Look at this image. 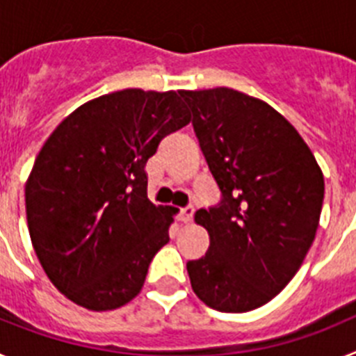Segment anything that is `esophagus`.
Listing matches in <instances>:
<instances>
[{"label":"esophagus","instance_id":"esophagus-1","mask_svg":"<svg viewBox=\"0 0 356 356\" xmlns=\"http://www.w3.org/2000/svg\"><path fill=\"white\" fill-rule=\"evenodd\" d=\"M194 212H196V209H194L193 205H187V207H184V209H180V221L181 222H191V221H193Z\"/></svg>","mask_w":356,"mask_h":356}]
</instances>
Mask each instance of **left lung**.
<instances>
[{"label": "left lung", "instance_id": "8db88e82", "mask_svg": "<svg viewBox=\"0 0 356 356\" xmlns=\"http://www.w3.org/2000/svg\"><path fill=\"white\" fill-rule=\"evenodd\" d=\"M213 180L216 207L194 216L210 248L188 260L196 296L219 312H250L284 291L319 226L325 178L312 151L273 106L228 87L181 90Z\"/></svg>", "mask_w": 356, "mask_h": 356}]
</instances>
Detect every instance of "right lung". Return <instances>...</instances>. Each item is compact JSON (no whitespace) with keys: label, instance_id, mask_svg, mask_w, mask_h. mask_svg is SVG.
I'll return each mask as SVG.
<instances>
[{"label":"right lung","instance_id":"obj_1","mask_svg":"<svg viewBox=\"0 0 356 356\" xmlns=\"http://www.w3.org/2000/svg\"><path fill=\"white\" fill-rule=\"evenodd\" d=\"M188 121L180 92L124 89L78 106L44 143L24 188L28 229L72 303L103 312L140 292L175 213L147 200L144 168Z\"/></svg>","mask_w":356,"mask_h":356}]
</instances>
